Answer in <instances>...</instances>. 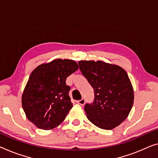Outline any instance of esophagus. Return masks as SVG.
<instances>
[{
  "label": "esophagus",
  "mask_w": 158,
  "mask_h": 158,
  "mask_svg": "<svg viewBox=\"0 0 158 158\" xmlns=\"http://www.w3.org/2000/svg\"><path fill=\"white\" fill-rule=\"evenodd\" d=\"M76 102L78 104H81V105H84L85 102V100L84 99H80V100H77Z\"/></svg>",
  "instance_id": "34e87169"
}]
</instances>
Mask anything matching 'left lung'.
Here are the masks:
<instances>
[{"mask_svg":"<svg viewBox=\"0 0 158 158\" xmlns=\"http://www.w3.org/2000/svg\"><path fill=\"white\" fill-rule=\"evenodd\" d=\"M82 74L93 87V104H86L88 120L96 127L111 130L128 117L134 93L127 73L119 65L102 60H80Z\"/></svg>","mask_w":158,"mask_h":158,"instance_id":"8db88e82","label":"left lung"}]
</instances>
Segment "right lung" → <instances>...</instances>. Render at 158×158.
Listing matches in <instances>:
<instances>
[{"mask_svg":"<svg viewBox=\"0 0 158 158\" xmlns=\"http://www.w3.org/2000/svg\"><path fill=\"white\" fill-rule=\"evenodd\" d=\"M78 68L73 60L57 59L31 72L22 94V106L37 128L51 130L64 121L73 107L65 80Z\"/></svg>","mask_w":158,"mask_h":158,"instance_id":"right-lung-1","label":"right lung"}]
</instances>
